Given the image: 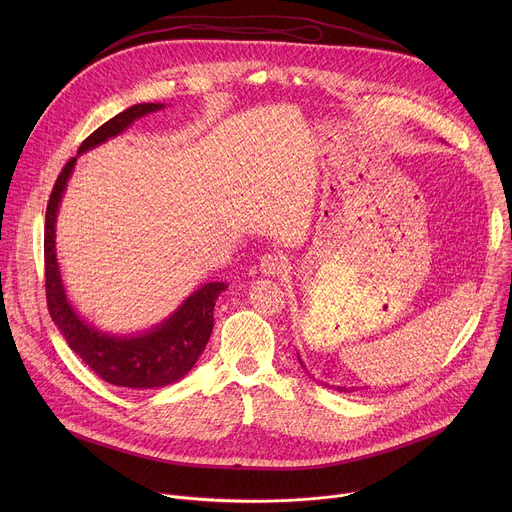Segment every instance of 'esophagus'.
<instances>
[{
  "mask_svg": "<svg viewBox=\"0 0 512 512\" xmlns=\"http://www.w3.org/2000/svg\"><path fill=\"white\" fill-rule=\"evenodd\" d=\"M259 269L263 275H279V273L287 271V261H285V257L275 255V253L263 255L259 261Z\"/></svg>",
  "mask_w": 512,
  "mask_h": 512,
  "instance_id": "1",
  "label": "esophagus"
}]
</instances>
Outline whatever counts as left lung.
Segmentation results:
<instances>
[{
  "label": "left lung",
  "mask_w": 512,
  "mask_h": 512,
  "mask_svg": "<svg viewBox=\"0 0 512 512\" xmlns=\"http://www.w3.org/2000/svg\"><path fill=\"white\" fill-rule=\"evenodd\" d=\"M298 360H300V364H302V367L306 369V364L302 362V358H300V356H298ZM328 387H330V385H328ZM336 389H338V391H342V393H352V391H356L354 387H336Z\"/></svg>",
  "instance_id": "obj_1"
}]
</instances>
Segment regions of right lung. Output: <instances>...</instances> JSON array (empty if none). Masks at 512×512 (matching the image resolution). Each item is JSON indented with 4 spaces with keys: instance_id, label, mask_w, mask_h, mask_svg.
<instances>
[{
    "instance_id": "obj_1",
    "label": "right lung",
    "mask_w": 512,
    "mask_h": 512,
    "mask_svg": "<svg viewBox=\"0 0 512 512\" xmlns=\"http://www.w3.org/2000/svg\"><path fill=\"white\" fill-rule=\"evenodd\" d=\"M162 109H166L164 103H137L125 109L81 143L77 158L121 135L137 119ZM77 158L62 168L46 208L44 265L48 312L70 350H75L103 381L127 389L172 385L194 367L206 348L214 326V304L229 285L223 281L200 285L168 318L143 332L113 334L87 322L70 304L56 257V216Z\"/></svg>"
}]
</instances>
